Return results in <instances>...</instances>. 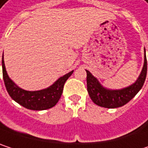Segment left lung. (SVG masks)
I'll use <instances>...</instances> for the list:
<instances>
[{
  "label": "left lung",
  "instance_id": "8db88e82",
  "mask_svg": "<svg viewBox=\"0 0 148 148\" xmlns=\"http://www.w3.org/2000/svg\"><path fill=\"white\" fill-rule=\"evenodd\" d=\"M147 71V58L138 79L129 87L121 90H107L99 83L98 79L86 70L87 91L91 99L99 106L105 108H117L130 102L141 89L146 79Z\"/></svg>",
  "mask_w": 148,
  "mask_h": 148
}]
</instances>
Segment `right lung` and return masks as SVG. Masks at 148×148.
Segmentation results:
<instances>
[{"instance_id":"add662e5","label":"right lung","mask_w":148,"mask_h":148,"mask_svg":"<svg viewBox=\"0 0 148 148\" xmlns=\"http://www.w3.org/2000/svg\"><path fill=\"white\" fill-rule=\"evenodd\" d=\"M73 72L74 71H71L69 74L61 77L47 89L36 92H30L19 88L9 79L2 58L3 79L8 94L14 101L19 103L20 105L33 110H43L55 106L62 96L66 80L69 79V77H70Z\"/></svg>"}]
</instances>
